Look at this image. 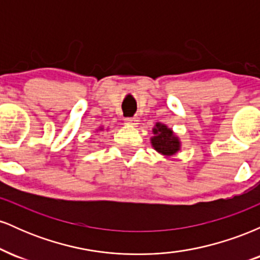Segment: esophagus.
Instances as JSON below:
<instances>
[{"instance_id":"34e87169","label":"esophagus","mask_w":260,"mask_h":260,"mask_svg":"<svg viewBox=\"0 0 260 260\" xmlns=\"http://www.w3.org/2000/svg\"><path fill=\"white\" fill-rule=\"evenodd\" d=\"M124 122H126L127 124H137L138 117H124Z\"/></svg>"}]
</instances>
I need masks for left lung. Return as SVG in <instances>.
Masks as SVG:
<instances>
[{"mask_svg": "<svg viewBox=\"0 0 260 260\" xmlns=\"http://www.w3.org/2000/svg\"><path fill=\"white\" fill-rule=\"evenodd\" d=\"M153 132L155 137L151 139V144L155 150L164 155H174L180 150V142L170 128L161 123H156Z\"/></svg>", "mask_w": 260, "mask_h": 260, "instance_id": "8db88e82", "label": "left lung"}]
</instances>
